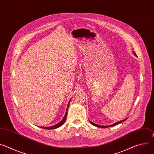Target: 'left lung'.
Here are the masks:
<instances>
[{"mask_svg": "<svg viewBox=\"0 0 154 154\" xmlns=\"http://www.w3.org/2000/svg\"><path fill=\"white\" fill-rule=\"evenodd\" d=\"M134 55H135V56H137V55H136L135 52H134ZM127 119V118H126V119H124V120L120 121H119V122H116V123H115V124H112V125H106V126H105V125L103 126V125H97V124H94V123L92 122H91V121H90V123H91L92 125H94V126H96V127H100V128H106V127H113V126H115V125H118V124H120V123H121V122H122L125 121Z\"/></svg>", "mask_w": 154, "mask_h": 154, "instance_id": "left-lung-1", "label": "left lung"}]
</instances>
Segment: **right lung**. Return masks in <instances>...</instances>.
Segmentation results:
<instances>
[{
	"label": "right lung",
	"instance_id": "right-lung-1",
	"mask_svg": "<svg viewBox=\"0 0 154 154\" xmlns=\"http://www.w3.org/2000/svg\"><path fill=\"white\" fill-rule=\"evenodd\" d=\"M70 102H71V100H69V103H68V107L66 108V114L63 118V119L60 122H58V124H57L56 125H53V126H51V127H39L40 128H44V129H48V130H49V129H55V128H57L58 127H60V126H61L66 121V117H67V112H68V107H69V103H70Z\"/></svg>",
	"mask_w": 154,
	"mask_h": 154
}]
</instances>
